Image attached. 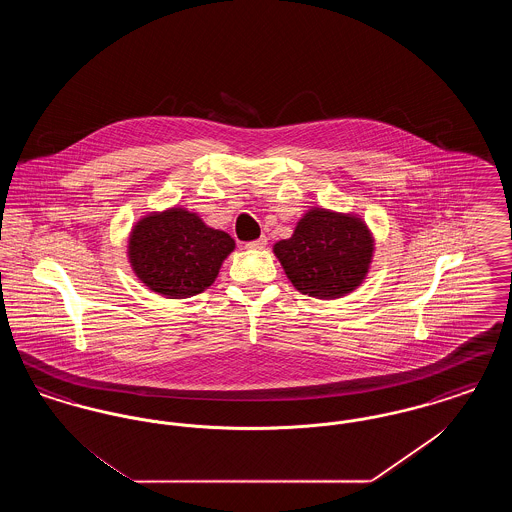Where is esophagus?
I'll use <instances>...</instances> for the list:
<instances>
[{"mask_svg":"<svg viewBox=\"0 0 512 512\" xmlns=\"http://www.w3.org/2000/svg\"><path fill=\"white\" fill-rule=\"evenodd\" d=\"M247 249H263V247H267V238L265 236H261L259 240H253V242H247L245 244Z\"/></svg>","mask_w":512,"mask_h":512,"instance_id":"obj_1","label":"esophagus"}]
</instances>
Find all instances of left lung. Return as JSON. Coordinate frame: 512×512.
Listing matches in <instances>:
<instances>
[{
    "label": "left lung",
    "instance_id": "obj_1",
    "mask_svg": "<svg viewBox=\"0 0 512 512\" xmlns=\"http://www.w3.org/2000/svg\"><path fill=\"white\" fill-rule=\"evenodd\" d=\"M372 251L374 240L363 220L326 209H311L290 240L274 245L293 286L318 299L353 292L365 280Z\"/></svg>",
    "mask_w": 512,
    "mask_h": 512
}]
</instances>
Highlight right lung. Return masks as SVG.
<instances>
[{
    "mask_svg": "<svg viewBox=\"0 0 512 512\" xmlns=\"http://www.w3.org/2000/svg\"><path fill=\"white\" fill-rule=\"evenodd\" d=\"M234 240L209 228L195 213L169 209L140 220L128 242L136 276L149 290L169 299H184L209 288Z\"/></svg>",
    "mask_w": 512,
    "mask_h": 512,
    "instance_id": "add662e5",
    "label": "right lung"
}]
</instances>
